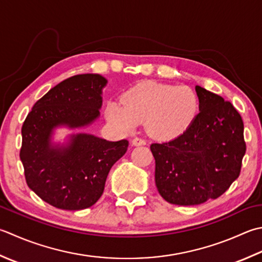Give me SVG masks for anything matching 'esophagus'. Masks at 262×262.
<instances>
[{
    "instance_id": "esophagus-1",
    "label": "esophagus",
    "mask_w": 262,
    "mask_h": 262,
    "mask_svg": "<svg viewBox=\"0 0 262 262\" xmlns=\"http://www.w3.org/2000/svg\"><path fill=\"white\" fill-rule=\"evenodd\" d=\"M145 140H143V138L141 137H135L133 138L132 140V144L135 145V146H138V145H145Z\"/></svg>"
}]
</instances>
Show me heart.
<instances>
[{"mask_svg":"<svg viewBox=\"0 0 262 262\" xmlns=\"http://www.w3.org/2000/svg\"><path fill=\"white\" fill-rule=\"evenodd\" d=\"M198 114V97L188 87L143 83L128 90L122 101L106 104L105 115L121 130H132L146 121L150 134L159 138L182 135Z\"/></svg>","mask_w":262,"mask_h":262,"instance_id":"1","label":"heart"}]
</instances>
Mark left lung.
I'll return each mask as SVG.
<instances>
[{"label":"left lung","mask_w":262,"mask_h":262,"mask_svg":"<svg viewBox=\"0 0 262 262\" xmlns=\"http://www.w3.org/2000/svg\"><path fill=\"white\" fill-rule=\"evenodd\" d=\"M200 112L186 132L150 148L156 185L167 202L198 206L217 199L239 176L247 145L242 117L229 101L201 86Z\"/></svg>","instance_id":"1"}]
</instances>
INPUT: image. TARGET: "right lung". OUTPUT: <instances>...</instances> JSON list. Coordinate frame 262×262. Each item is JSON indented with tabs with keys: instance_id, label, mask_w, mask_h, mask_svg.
Instances as JSON below:
<instances>
[{
	"instance_id": "obj_1",
	"label": "right lung",
	"mask_w": 262,
	"mask_h": 262,
	"mask_svg": "<svg viewBox=\"0 0 262 262\" xmlns=\"http://www.w3.org/2000/svg\"><path fill=\"white\" fill-rule=\"evenodd\" d=\"M106 79L83 74L61 81L36 102L23 124L20 160L29 188L51 206L83 210L97 202L111 167L125 155L127 140L109 142L89 134L71 136L67 147L51 145L55 127L78 128L100 115Z\"/></svg>"
}]
</instances>
